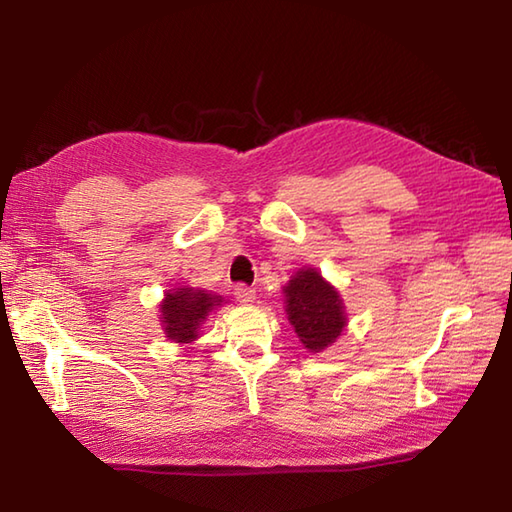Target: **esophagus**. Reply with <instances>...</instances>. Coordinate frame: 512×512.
Wrapping results in <instances>:
<instances>
[{
	"label": "esophagus",
	"mask_w": 512,
	"mask_h": 512,
	"mask_svg": "<svg viewBox=\"0 0 512 512\" xmlns=\"http://www.w3.org/2000/svg\"><path fill=\"white\" fill-rule=\"evenodd\" d=\"M235 299L239 301V303H244V306H250V303L255 301V290L253 288H248V286H244V284H239V286H235Z\"/></svg>",
	"instance_id": "1"
}]
</instances>
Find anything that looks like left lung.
<instances>
[{
	"instance_id": "1",
	"label": "left lung",
	"mask_w": 512,
	"mask_h": 512,
	"mask_svg": "<svg viewBox=\"0 0 512 512\" xmlns=\"http://www.w3.org/2000/svg\"><path fill=\"white\" fill-rule=\"evenodd\" d=\"M284 295L288 321L306 350L321 352L339 339L347 323L343 299L317 268L297 270Z\"/></svg>"
}]
</instances>
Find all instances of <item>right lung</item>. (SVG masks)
Segmentation results:
<instances>
[{
    "label": "right lung",
    "instance_id": "obj_1",
    "mask_svg": "<svg viewBox=\"0 0 512 512\" xmlns=\"http://www.w3.org/2000/svg\"><path fill=\"white\" fill-rule=\"evenodd\" d=\"M217 306H222V297L206 290L189 286L169 290L160 303L162 330L173 343H191L198 339L200 325Z\"/></svg>",
    "mask_w": 512,
    "mask_h": 512
}]
</instances>
